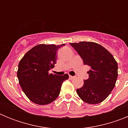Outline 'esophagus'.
<instances>
[{
    "instance_id": "obj_1",
    "label": "esophagus",
    "mask_w": 128,
    "mask_h": 128,
    "mask_svg": "<svg viewBox=\"0 0 128 128\" xmlns=\"http://www.w3.org/2000/svg\"><path fill=\"white\" fill-rule=\"evenodd\" d=\"M69 78H70V80H72V79H74V78H75V77H74V76H69Z\"/></svg>"
}]
</instances>
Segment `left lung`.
<instances>
[{"mask_svg": "<svg viewBox=\"0 0 128 128\" xmlns=\"http://www.w3.org/2000/svg\"><path fill=\"white\" fill-rule=\"evenodd\" d=\"M84 65L91 67L89 78L84 80L77 94L88 104L102 102L110 94L118 76V65L112 54L99 44L91 42L70 43Z\"/></svg>", "mask_w": 128, "mask_h": 128, "instance_id": "obj_1", "label": "left lung"}]
</instances>
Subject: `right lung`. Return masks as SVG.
I'll use <instances>...</instances> for the list:
<instances>
[{"label": "right lung", "instance_id": "add662e5", "mask_svg": "<svg viewBox=\"0 0 128 128\" xmlns=\"http://www.w3.org/2000/svg\"><path fill=\"white\" fill-rule=\"evenodd\" d=\"M65 44H40L25 54L18 64L17 77L26 96L34 103L46 105L58 97L63 81L68 75L49 74L56 63L58 50Z\"/></svg>", "mask_w": 128, "mask_h": 128}]
</instances>
